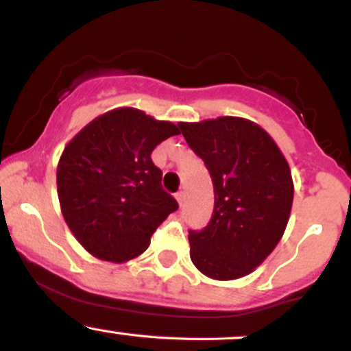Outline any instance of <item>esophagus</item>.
Here are the masks:
<instances>
[{"label": "esophagus", "mask_w": 351, "mask_h": 351, "mask_svg": "<svg viewBox=\"0 0 351 351\" xmlns=\"http://www.w3.org/2000/svg\"><path fill=\"white\" fill-rule=\"evenodd\" d=\"M184 199H186V196H184V191L176 193V201H178L180 206H183V204H184Z\"/></svg>", "instance_id": "1"}]
</instances>
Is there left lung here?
<instances>
[{
    "label": "left lung",
    "mask_w": 351,
    "mask_h": 351,
    "mask_svg": "<svg viewBox=\"0 0 351 351\" xmlns=\"http://www.w3.org/2000/svg\"><path fill=\"white\" fill-rule=\"evenodd\" d=\"M178 127L215 186L211 221L201 232L189 231V257L209 279H241L284 236L293 201L291 167L272 136L243 117Z\"/></svg>",
    "instance_id": "obj_1"
}]
</instances>
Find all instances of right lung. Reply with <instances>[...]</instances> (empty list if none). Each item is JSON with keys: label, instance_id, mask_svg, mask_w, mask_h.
<instances>
[{"label": "right lung", "instance_id": "add662e5", "mask_svg": "<svg viewBox=\"0 0 351 351\" xmlns=\"http://www.w3.org/2000/svg\"><path fill=\"white\" fill-rule=\"evenodd\" d=\"M178 134L175 123L119 107L95 117L66 145L56 173L60 213L88 254L114 264L135 259L178 209L150 156Z\"/></svg>", "mask_w": 351, "mask_h": 351}]
</instances>
